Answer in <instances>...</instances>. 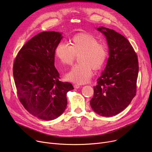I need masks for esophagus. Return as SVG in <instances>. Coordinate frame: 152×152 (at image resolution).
<instances>
[{
  "label": "esophagus",
  "instance_id": "obj_1",
  "mask_svg": "<svg viewBox=\"0 0 152 152\" xmlns=\"http://www.w3.org/2000/svg\"><path fill=\"white\" fill-rule=\"evenodd\" d=\"M79 87H81V86L78 85V84H75L74 85V88L75 89H78V88H79Z\"/></svg>",
  "mask_w": 152,
  "mask_h": 152
}]
</instances>
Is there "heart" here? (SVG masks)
<instances>
[{"instance_id":"1","label":"heart","mask_w":152,"mask_h":152,"mask_svg":"<svg viewBox=\"0 0 152 152\" xmlns=\"http://www.w3.org/2000/svg\"><path fill=\"white\" fill-rule=\"evenodd\" d=\"M79 54L80 64L72 68L66 77L71 82L83 84L91 79L92 68L97 70L104 65L108 55V47L93 35L81 33L72 37L71 45L61 42L55 50L56 58L63 65H71L75 56Z\"/></svg>"}]
</instances>
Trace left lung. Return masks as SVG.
<instances>
[{
    "label": "left lung",
    "instance_id": "1",
    "mask_svg": "<svg viewBox=\"0 0 152 152\" xmlns=\"http://www.w3.org/2000/svg\"><path fill=\"white\" fill-rule=\"evenodd\" d=\"M97 30L107 38L109 57L94 87L90 104L95 113L109 117L121 112L136 95L139 63L132 46L123 36L104 27Z\"/></svg>",
    "mask_w": 152,
    "mask_h": 152
}]
</instances>
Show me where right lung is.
Returning <instances> with one entry per match:
<instances>
[{
  "label": "right lung",
  "instance_id": "add662e5",
  "mask_svg": "<svg viewBox=\"0 0 152 152\" xmlns=\"http://www.w3.org/2000/svg\"><path fill=\"white\" fill-rule=\"evenodd\" d=\"M55 31L42 32L31 38L18 52L13 68L17 95L29 113L43 120L60 116L67 106L71 83L61 82L54 66L55 50L62 39Z\"/></svg>",
  "mask_w": 152,
  "mask_h": 152
}]
</instances>
